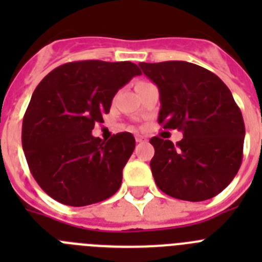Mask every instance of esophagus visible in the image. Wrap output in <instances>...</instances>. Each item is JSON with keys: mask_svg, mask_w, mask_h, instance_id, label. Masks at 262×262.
Returning a JSON list of instances; mask_svg holds the SVG:
<instances>
[{"mask_svg": "<svg viewBox=\"0 0 262 262\" xmlns=\"http://www.w3.org/2000/svg\"><path fill=\"white\" fill-rule=\"evenodd\" d=\"M135 140L138 143H142V142H145V140H147V138H145V136H143V135H136Z\"/></svg>", "mask_w": 262, "mask_h": 262, "instance_id": "1", "label": "esophagus"}]
</instances>
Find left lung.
Returning a JSON list of instances; mask_svg holds the SVG:
<instances>
[{
  "label": "left lung",
  "instance_id": "1",
  "mask_svg": "<svg viewBox=\"0 0 262 262\" xmlns=\"http://www.w3.org/2000/svg\"><path fill=\"white\" fill-rule=\"evenodd\" d=\"M160 92L159 123L180 129L182 140L152 138L151 170L161 191L201 202L224 190L242 165L245 126L221 78L187 61L140 62Z\"/></svg>",
  "mask_w": 262,
  "mask_h": 262
}]
</instances>
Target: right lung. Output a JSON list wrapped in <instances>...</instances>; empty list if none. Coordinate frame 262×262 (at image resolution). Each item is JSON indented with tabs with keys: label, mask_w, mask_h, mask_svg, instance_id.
<instances>
[{
	"label": "right lung",
	"mask_w": 262,
	"mask_h": 262,
	"mask_svg": "<svg viewBox=\"0 0 262 262\" xmlns=\"http://www.w3.org/2000/svg\"><path fill=\"white\" fill-rule=\"evenodd\" d=\"M142 71L131 61L82 60L50 72L23 117L22 147L39 186L67 206H88L114 195L135 149L129 133L94 138L118 90Z\"/></svg>",
	"instance_id": "right-lung-1"
}]
</instances>
